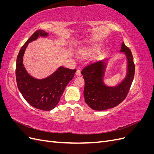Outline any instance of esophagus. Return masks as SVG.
I'll return each instance as SVG.
<instances>
[{
	"label": "esophagus",
	"mask_w": 154,
	"mask_h": 154,
	"mask_svg": "<svg viewBox=\"0 0 154 154\" xmlns=\"http://www.w3.org/2000/svg\"><path fill=\"white\" fill-rule=\"evenodd\" d=\"M76 74L77 76H80L81 75V71L80 69H77V71L76 72Z\"/></svg>",
	"instance_id": "esophagus-1"
}]
</instances>
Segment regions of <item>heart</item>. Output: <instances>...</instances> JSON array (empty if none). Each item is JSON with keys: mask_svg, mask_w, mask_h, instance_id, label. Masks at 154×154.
<instances>
[{"mask_svg": "<svg viewBox=\"0 0 154 154\" xmlns=\"http://www.w3.org/2000/svg\"><path fill=\"white\" fill-rule=\"evenodd\" d=\"M87 53H88V51H87V49H85V50H83V51H82V52H81V54H82V55H85V54H86Z\"/></svg>", "mask_w": 154, "mask_h": 154, "instance_id": "obj_1", "label": "heart"}]
</instances>
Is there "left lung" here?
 Here are the masks:
<instances>
[{
	"mask_svg": "<svg viewBox=\"0 0 154 154\" xmlns=\"http://www.w3.org/2000/svg\"><path fill=\"white\" fill-rule=\"evenodd\" d=\"M120 52L127 60V72L123 80L115 86H109L104 79L109 66L106 60L91 63L82 70L85 80L83 91L85 103L95 110H104L118 105L125 99L132 83L135 66L131 51L122 43Z\"/></svg>",
	"mask_w": 154,
	"mask_h": 154,
	"instance_id": "obj_1",
	"label": "left lung"
}]
</instances>
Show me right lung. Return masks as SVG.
Wrapping results in <instances>:
<instances>
[{
    "label": "right lung",
    "instance_id": "obj_1",
    "mask_svg": "<svg viewBox=\"0 0 154 154\" xmlns=\"http://www.w3.org/2000/svg\"><path fill=\"white\" fill-rule=\"evenodd\" d=\"M49 33L44 30L35 32L21 48L17 56L16 80L18 90L29 105L37 109L51 110L58 105L66 86L73 78L76 69L60 66L44 78L38 79L27 71L23 57L27 45L40 37L47 38Z\"/></svg>",
    "mask_w": 154,
    "mask_h": 154
}]
</instances>
